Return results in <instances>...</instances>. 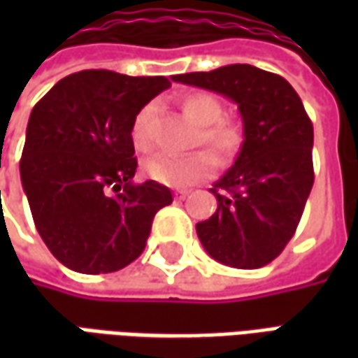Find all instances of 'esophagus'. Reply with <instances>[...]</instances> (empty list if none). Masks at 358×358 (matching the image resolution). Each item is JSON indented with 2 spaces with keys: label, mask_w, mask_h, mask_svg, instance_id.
<instances>
[{
  "label": "esophagus",
  "mask_w": 358,
  "mask_h": 358,
  "mask_svg": "<svg viewBox=\"0 0 358 358\" xmlns=\"http://www.w3.org/2000/svg\"><path fill=\"white\" fill-rule=\"evenodd\" d=\"M186 197H187L186 189H178V192H174V199H176V201H184Z\"/></svg>",
  "instance_id": "obj_1"
}]
</instances>
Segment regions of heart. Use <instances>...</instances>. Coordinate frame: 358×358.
<instances>
[{
	"instance_id": "obj_1",
	"label": "heart",
	"mask_w": 358,
	"mask_h": 358,
	"mask_svg": "<svg viewBox=\"0 0 358 358\" xmlns=\"http://www.w3.org/2000/svg\"><path fill=\"white\" fill-rule=\"evenodd\" d=\"M180 107L194 124L199 126L195 143H203L220 163H232L240 155L245 140L243 126L236 120H224V109L215 95L187 94ZM155 113V105H145L138 110L130 126V140L136 151L148 153L151 149L149 124ZM215 171V159L207 151H195L186 157L155 155L143 161L145 176L169 187H187L209 178Z\"/></svg>"
}]
</instances>
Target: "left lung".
Instances as JSON below:
<instances>
[{
	"label": "left lung",
	"instance_id": "1",
	"mask_svg": "<svg viewBox=\"0 0 358 358\" xmlns=\"http://www.w3.org/2000/svg\"><path fill=\"white\" fill-rule=\"evenodd\" d=\"M232 99L243 120V148L209 192L217 213L197 222L215 261L253 270L272 263L297 230L315 182L313 122L292 84L253 65L172 76Z\"/></svg>",
	"mask_w": 358,
	"mask_h": 358
}]
</instances>
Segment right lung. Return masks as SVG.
Instances as JSON below:
<instances>
[{"label":"right lung","instance_id":"right-lung-1","mask_svg":"<svg viewBox=\"0 0 358 358\" xmlns=\"http://www.w3.org/2000/svg\"><path fill=\"white\" fill-rule=\"evenodd\" d=\"M171 88L164 76L82 71L36 103L20 182L38 234L53 257L82 274L117 272L145 249L157 210L172 203L155 180L134 184L130 126Z\"/></svg>","mask_w":358,"mask_h":358}]
</instances>
